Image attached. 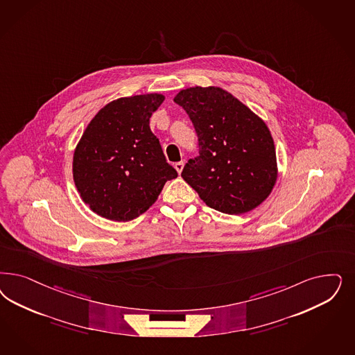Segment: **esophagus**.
Returning <instances> with one entry per match:
<instances>
[{
    "mask_svg": "<svg viewBox=\"0 0 355 355\" xmlns=\"http://www.w3.org/2000/svg\"><path fill=\"white\" fill-rule=\"evenodd\" d=\"M175 168H176V171L179 172V173H182L184 168V162H176L175 163Z\"/></svg>",
    "mask_w": 355,
    "mask_h": 355,
    "instance_id": "34e87169",
    "label": "esophagus"
}]
</instances>
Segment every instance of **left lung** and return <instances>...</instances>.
<instances>
[{"instance_id":"8db88e82","label":"left lung","mask_w":355,"mask_h":355,"mask_svg":"<svg viewBox=\"0 0 355 355\" xmlns=\"http://www.w3.org/2000/svg\"><path fill=\"white\" fill-rule=\"evenodd\" d=\"M173 102L195 126L198 155L182 178L206 205L243 214L270 195L277 180L275 142L263 120L219 87H191Z\"/></svg>"}]
</instances>
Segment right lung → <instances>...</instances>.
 Wrapping results in <instances>:
<instances>
[{
    "label": "right lung",
    "mask_w": 355,
    "mask_h": 355,
    "mask_svg": "<svg viewBox=\"0 0 355 355\" xmlns=\"http://www.w3.org/2000/svg\"><path fill=\"white\" fill-rule=\"evenodd\" d=\"M163 101L160 94L120 98L86 128L74 151L73 178L82 200L98 216L132 220L178 176L149 125Z\"/></svg>",
    "instance_id": "1"
}]
</instances>
